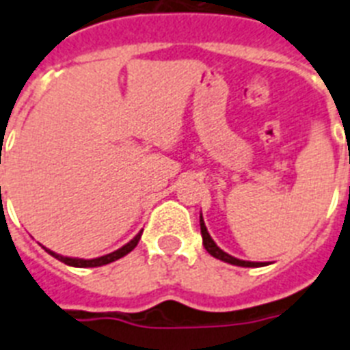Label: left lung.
Returning <instances> with one entry per match:
<instances>
[{
	"mask_svg": "<svg viewBox=\"0 0 350 350\" xmlns=\"http://www.w3.org/2000/svg\"><path fill=\"white\" fill-rule=\"evenodd\" d=\"M200 226H201V237H203V246H204V250H206V252L212 255V257L219 258V260H223V262L234 264V266H243V268H257V266H262V262L241 260V258H235V257H232V255L226 254V252H223V250H221L219 246L214 243V239L210 237L208 230H206V226H204L203 215H200Z\"/></svg>",
	"mask_w": 350,
	"mask_h": 350,
	"instance_id": "1",
	"label": "left lung"
}]
</instances>
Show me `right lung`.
Returning <instances> with one entry per match:
<instances>
[{"mask_svg":"<svg viewBox=\"0 0 350 350\" xmlns=\"http://www.w3.org/2000/svg\"><path fill=\"white\" fill-rule=\"evenodd\" d=\"M142 237V232H138V234L133 237V239L129 241L127 244H124L122 248L115 250V252H111V254L107 255H102V257H96V258H77V257H64V255L61 254H55V252H52V250L48 248H42L46 250L48 254L52 255V257H55L57 260H61V262L68 264V266H73V268H96V266H104V264H109L113 262V260H118V258H122L124 255H127L129 252H133V250L136 248V244H138V241H140Z\"/></svg>","mask_w":350,"mask_h":350,"instance_id":"add662e5","label":"right lung"}]
</instances>
